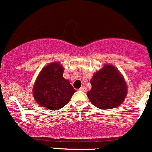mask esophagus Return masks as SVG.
<instances>
[{"label": "esophagus", "mask_w": 152, "mask_h": 152, "mask_svg": "<svg viewBox=\"0 0 152 152\" xmlns=\"http://www.w3.org/2000/svg\"><path fill=\"white\" fill-rule=\"evenodd\" d=\"M80 91H84V92H86V91H87V88H86V87H84V86H82V87L80 88Z\"/></svg>", "instance_id": "1"}]
</instances>
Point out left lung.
Listing matches in <instances>:
<instances>
[{
	"instance_id": "1",
	"label": "left lung",
	"mask_w": 152,
	"mask_h": 152,
	"mask_svg": "<svg viewBox=\"0 0 152 152\" xmlns=\"http://www.w3.org/2000/svg\"><path fill=\"white\" fill-rule=\"evenodd\" d=\"M92 88L87 95L90 101L100 110L116 108L123 102L127 86L119 70L111 64H104L91 80Z\"/></svg>"
}]
</instances>
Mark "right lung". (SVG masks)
Masks as SVG:
<instances>
[{
	"label": "right lung",
	"mask_w": 152,
	"mask_h": 152,
	"mask_svg": "<svg viewBox=\"0 0 152 152\" xmlns=\"http://www.w3.org/2000/svg\"><path fill=\"white\" fill-rule=\"evenodd\" d=\"M64 68L52 62L39 75L33 87V96L39 105L57 110L66 105L75 90L69 80L63 77Z\"/></svg>",
	"instance_id": "1"
}]
</instances>
